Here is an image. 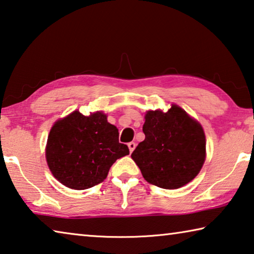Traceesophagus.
Masks as SVG:
<instances>
[{"label":"esophagus","instance_id":"esophagus-1","mask_svg":"<svg viewBox=\"0 0 254 254\" xmlns=\"http://www.w3.org/2000/svg\"><path fill=\"white\" fill-rule=\"evenodd\" d=\"M135 147H136V143H134V142H130V143H128V148H129L130 153H131L132 151H134Z\"/></svg>","mask_w":254,"mask_h":254}]
</instances>
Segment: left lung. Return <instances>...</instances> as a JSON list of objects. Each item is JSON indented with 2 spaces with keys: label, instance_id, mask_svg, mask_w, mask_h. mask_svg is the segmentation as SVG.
Returning <instances> with one entry per match:
<instances>
[{
  "label": "left lung",
  "instance_id": "1",
  "mask_svg": "<svg viewBox=\"0 0 254 254\" xmlns=\"http://www.w3.org/2000/svg\"><path fill=\"white\" fill-rule=\"evenodd\" d=\"M143 131L131 159L148 184L178 189L197 177L206 159L205 132L182 108L147 111Z\"/></svg>",
  "mask_w": 254,
  "mask_h": 254
}]
</instances>
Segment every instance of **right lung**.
Wrapping results in <instances>:
<instances>
[{
  "instance_id": "obj_1",
  "label": "right lung",
  "mask_w": 254,
  "mask_h": 254,
  "mask_svg": "<svg viewBox=\"0 0 254 254\" xmlns=\"http://www.w3.org/2000/svg\"><path fill=\"white\" fill-rule=\"evenodd\" d=\"M118 138L117 127L102 111L86 117L75 110L54 124L46 160L53 176L67 188H92L105 180L116 160L129 154Z\"/></svg>"
}]
</instances>
